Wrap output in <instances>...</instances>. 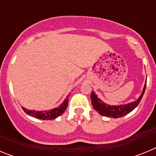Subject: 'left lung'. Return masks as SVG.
<instances>
[{"mask_svg": "<svg viewBox=\"0 0 156 156\" xmlns=\"http://www.w3.org/2000/svg\"><path fill=\"white\" fill-rule=\"evenodd\" d=\"M146 84L144 85L143 91L137 100L135 101L129 103V104L125 105H118V106H111L105 104L99 98H98L97 95L94 92H92L90 94V100H91L92 105L98 112L101 115H104L106 117H111V118H119V117L124 116L126 114L129 113L130 112L133 111L140 103V100L142 98L143 94L145 90Z\"/></svg>", "mask_w": 156, "mask_h": 156, "instance_id": "8db88e82", "label": "left lung"}]
</instances>
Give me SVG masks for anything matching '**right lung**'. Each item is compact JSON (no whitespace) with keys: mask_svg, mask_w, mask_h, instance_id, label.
I'll return each mask as SVG.
<instances>
[{"mask_svg":"<svg viewBox=\"0 0 156 156\" xmlns=\"http://www.w3.org/2000/svg\"><path fill=\"white\" fill-rule=\"evenodd\" d=\"M69 96V95H68L66 97V99L63 101V103L60 105V107L53 108V109L50 110V111H34V110H28L27 108H23V109L24 110V112L27 115L35 117L37 119H44V120H51V119H56L57 117L61 115L64 112L65 110L67 108V106H68Z\"/></svg>","mask_w":156,"mask_h":156,"instance_id":"obj_1","label":"right lung"}]
</instances>
